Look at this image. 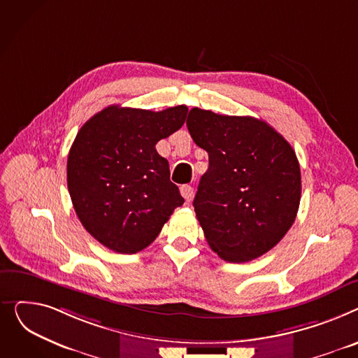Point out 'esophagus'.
I'll list each match as a JSON object with an SVG mask.
<instances>
[{
  "label": "esophagus",
  "instance_id": "esophagus-1",
  "mask_svg": "<svg viewBox=\"0 0 358 358\" xmlns=\"http://www.w3.org/2000/svg\"><path fill=\"white\" fill-rule=\"evenodd\" d=\"M180 195L186 199V201H191L194 196V187L191 185H182L180 186Z\"/></svg>",
  "mask_w": 358,
  "mask_h": 358
}]
</instances>
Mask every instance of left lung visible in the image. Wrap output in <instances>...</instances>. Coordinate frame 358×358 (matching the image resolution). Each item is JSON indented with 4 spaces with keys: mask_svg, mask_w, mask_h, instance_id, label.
Listing matches in <instances>:
<instances>
[{
    "mask_svg": "<svg viewBox=\"0 0 358 358\" xmlns=\"http://www.w3.org/2000/svg\"><path fill=\"white\" fill-rule=\"evenodd\" d=\"M186 125L209 157L194 199L209 247L229 263L263 256L298 214L302 185L296 153L266 121L253 117L192 108Z\"/></svg>",
    "mask_w": 358,
    "mask_h": 358,
    "instance_id": "8db88e82",
    "label": "left lung"
}]
</instances>
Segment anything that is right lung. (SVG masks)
<instances>
[{"label":"right lung","mask_w":358,"mask_h":358,"mask_svg":"<svg viewBox=\"0 0 358 358\" xmlns=\"http://www.w3.org/2000/svg\"><path fill=\"white\" fill-rule=\"evenodd\" d=\"M186 114V105L159 113L111 105L78 131L68 156V189L79 221L102 245L134 255L183 205L156 144L178 131Z\"/></svg>","instance_id":"obj_1"}]
</instances>
